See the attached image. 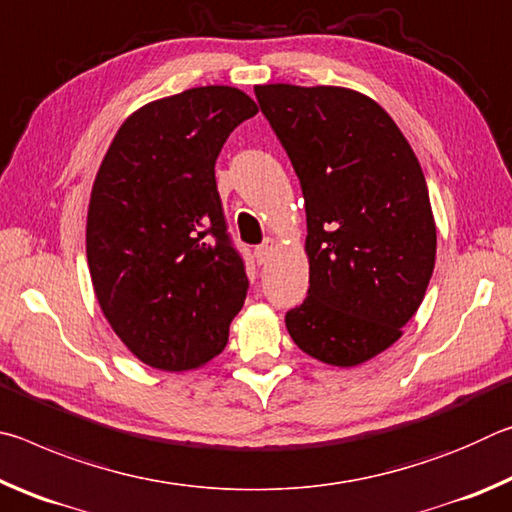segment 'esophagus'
<instances>
[{"label": "esophagus", "instance_id": "1", "mask_svg": "<svg viewBox=\"0 0 512 512\" xmlns=\"http://www.w3.org/2000/svg\"><path fill=\"white\" fill-rule=\"evenodd\" d=\"M275 250H277V241H275V239H266L264 244H259V246L255 248V257H257V262H259V264H266L268 259L273 257Z\"/></svg>", "mask_w": 512, "mask_h": 512}]
</instances>
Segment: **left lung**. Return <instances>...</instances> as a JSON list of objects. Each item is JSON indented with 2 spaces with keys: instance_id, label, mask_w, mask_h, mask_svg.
<instances>
[{
  "instance_id": "1",
  "label": "left lung",
  "mask_w": 512,
  "mask_h": 512,
  "mask_svg": "<svg viewBox=\"0 0 512 512\" xmlns=\"http://www.w3.org/2000/svg\"><path fill=\"white\" fill-rule=\"evenodd\" d=\"M305 196L309 291L287 311L302 352L350 368L400 339L436 264L418 158L391 115L334 85H255Z\"/></svg>"
}]
</instances>
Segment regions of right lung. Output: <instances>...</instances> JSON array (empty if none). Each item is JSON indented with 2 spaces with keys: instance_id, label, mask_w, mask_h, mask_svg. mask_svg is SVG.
I'll return each instance as SVG.
<instances>
[{
  "instance_id": "right-lung-1",
  "label": "right lung",
  "mask_w": 512,
  "mask_h": 512,
  "mask_svg": "<svg viewBox=\"0 0 512 512\" xmlns=\"http://www.w3.org/2000/svg\"><path fill=\"white\" fill-rule=\"evenodd\" d=\"M257 115L230 85L151 101L128 117L92 185L88 266L103 316L146 366H205L228 343L248 277L225 225L214 164Z\"/></svg>"
}]
</instances>
